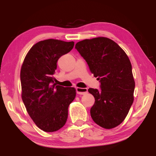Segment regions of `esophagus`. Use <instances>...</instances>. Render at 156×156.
<instances>
[{
    "mask_svg": "<svg viewBox=\"0 0 156 156\" xmlns=\"http://www.w3.org/2000/svg\"><path fill=\"white\" fill-rule=\"evenodd\" d=\"M76 93H77L78 94L83 95V94H85L87 93L88 89H87V88H80V87H76Z\"/></svg>",
    "mask_w": 156,
    "mask_h": 156,
    "instance_id": "1",
    "label": "esophagus"
}]
</instances>
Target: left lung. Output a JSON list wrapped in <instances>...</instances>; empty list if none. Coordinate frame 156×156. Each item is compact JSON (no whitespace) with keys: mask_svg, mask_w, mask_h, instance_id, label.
I'll return each instance as SVG.
<instances>
[{"mask_svg":"<svg viewBox=\"0 0 156 156\" xmlns=\"http://www.w3.org/2000/svg\"><path fill=\"white\" fill-rule=\"evenodd\" d=\"M75 48L100 82L101 90L88 89L95 99L91 118L101 127L113 129L123 122L133 102L131 62L121 47L107 37L84 40Z\"/></svg>","mask_w":156,"mask_h":156,"instance_id":"left-lung-1","label":"left lung"}]
</instances>
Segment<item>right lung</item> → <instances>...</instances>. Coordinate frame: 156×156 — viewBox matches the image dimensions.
<instances>
[{"instance_id": "obj_1", "label": "right lung", "mask_w": 156, "mask_h": 156, "mask_svg": "<svg viewBox=\"0 0 156 156\" xmlns=\"http://www.w3.org/2000/svg\"><path fill=\"white\" fill-rule=\"evenodd\" d=\"M74 45V42L54 39L38 42L21 67L23 101L37 126L45 132L57 131L65 126L68 107L76 97L75 89L56 85L53 77L59 57Z\"/></svg>"}]
</instances>
